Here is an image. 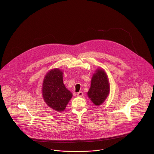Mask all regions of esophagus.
Here are the masks:
<instances>
[{"mask_svg":"<svg viewBox=\"0 0 154 154\" xmlns=\"http://www.w3.org/2000/svg\"><path fill=\"white\" fill-rule=\"evenodd\" d=\"M77 95L78 97H82L83 96V92H79L77 93Z\"/></svg>","mask_w":154,"mask_h":154,"instance_id":"obj_1","label":"esophagus"}]
</instances>
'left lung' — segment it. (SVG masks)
<instances>
[{"label":"left lung","instance_id":"8db88e82","mask_svg":"<svg viewBox=\"0 0 154 154\" xmlns=\"http://www.w3.org/2000/svg\"><path fill=\"white\" fill-rule=\"evenodd\" d=\"M110 91V83L106 72L103 69H97L92 77L87 93L88 97L95 106H99L107 99Z\"/></svg>","mask_w":154,"mask_h":154}]
</instances>
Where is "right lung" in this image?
I'll list each match as a JSON object with an SVG mask.
<instances>
[{"label": "right lung", "mask_w": 154, "mask_h": 154, "mask_svg": "<svg viewBox=\"0 0 154 154\" xmlns=\"http://www.w3.org/2000/svg\"><path fill=\"white\" fill-rule=\"evenodd\" d=\"M63 82V72L55 68L45 74L42 85L44 102L50 108L58 112L65 110L73 96Z\"/></svg>", "instance_id": "obj_1"}]
</instances>
